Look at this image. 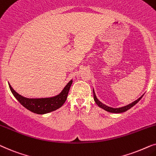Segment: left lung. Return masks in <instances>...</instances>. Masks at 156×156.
I'll list each match as a JSON object with an SVG mask.
<instances>
[{"label":"left lung","instance_id":"left-lung-1","mask_svg":"<svg viewBox=\"0 0 156 156\" xmlns=\"http://www.w3.org/2000/svg\"><path fill=\"white\" fill-rule=\"evenodd\" d=\"M143 96V95L141 97L139 98L138 100H136V101H134V102L130 103L129 105H126V106H123V107H121V108H111V107L107 106V105H104L103 103H101V101H98V98H96V95H95L94 90H93V98H94V101H95V103H96V104L98 105L100 108H101L105 110L106 111L111 112V113H123V112L128 111V110H129L130 108H132L133 106V105H136V103H138L141 98H142Z\"/></svg>","mask_w":156,"mask_h":156}]
</instances>
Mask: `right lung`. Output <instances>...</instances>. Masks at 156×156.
I'll list each match as a JSON object with an SVG mask.
<instances>
[{
  "label": "right lung",
  "mask_w": 156,
  "mask_h": 156,
  "mask_svg": "<svg viewBox=\"0 0 156 156\" xmlns=\"http://www.w3.org/2000/svg\"><path fill=\"white\" fill-rule=\"evenodd\" d=\"M72 83V80H70L61 93L56 96L45 98H27L16 93L9 83L8 85L14 97L23 106L34 113L45 114L58 109L64 104L67 99L68 91L70 90Z\"/></svg>",
  "instance_id": "right-lung-1"
}]
</instances>
